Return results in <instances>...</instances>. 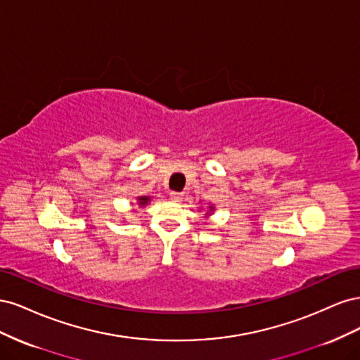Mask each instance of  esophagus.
<instances>
[{"label":"esophagus","mask_w":360,"mask_h":360,"mask_svg":"<svg viewBox=\"0 0 360 360\" xmlns=\"http://www.w3.org/2000/svg\"><path fill=\"white\" fill-rule=\"evenodd\" d=\"M169 198L172 200V201H176V202H180L181 200H183V193L181 192H169Z\"/></svg>","instance_id":"esophagus-1"}]
</instances>
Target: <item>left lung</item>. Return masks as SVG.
Segmentation results:
<instances>
[{"label": "left lung", "instance_id": "left-lung-1", "mask_svg": "<svg viewBox=\"0 0 360 360\" xmlns=\"http://www.w3.org/2000/svg\"><path fill=\"white\" fill-rule=\"evenodd\" d=\"M213 212H214V205L210 204L209 209H207V212H205V216H204V217H210V216L213 214Z\"/></svg>", "mask_w": 360, "mask_h": 360}]
</instances>
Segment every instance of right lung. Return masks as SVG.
Returning <instances> with one entry per match:
<instances>
[{
	"mask_svg": "<svg viewBox=\"0 0 360 360\" xmlns=\"http://www.w3.org/2000/svg\"><path fill=\"white\" fill-rule=\"evenodd\" d=\"M150 201H151L150 197H138L136 198V202H138V205L141 207V209H143V207H146Z\"/></svg>",
	"mask_w": 360,
	"mask_h": 360,
	"instance_id": "obj_1",
	"label": "right lung"
}]
</instances>
